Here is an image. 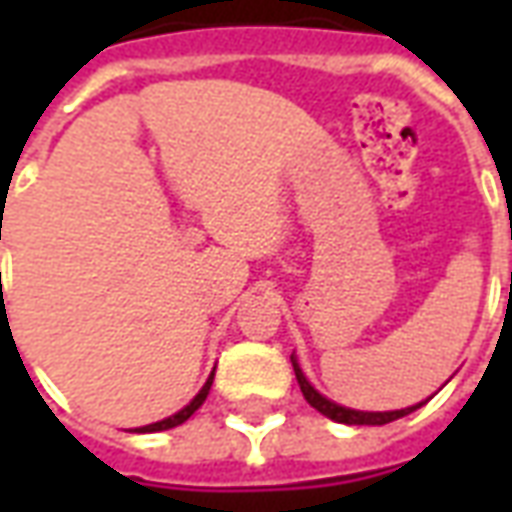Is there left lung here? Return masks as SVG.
I'll use <instances>...</instances> for the list:
<instances>
[{
	"label": "left lung",
	"instance_id": "1",
	"mask_svg": "<svg viewBox=\"0 0 512 512\" xmlns=\"http://www.w3.org/2000/svg\"><path fill=\"white\" fill-rule=\"evenodd\" d=\"M290 362H293V370H296V381H299L304 400H307L315 411H321L323 417L334 419V422H343V425H386V422H395V419L406 417V414H411V411H417L419 406H425V400H422V403H417V406L397 408V411H356V408H345L340 406V403L329 400L326 395H321V392L307 381V376H304V370H301L296 354L290 356Z\"/></svg>",
	"mask_w": 512,
	"mask_h": 512
}]
</instances>
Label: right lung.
<instances>
[{
    "mask_svg": "<svg viewBox=\"0 0 512 512\" xmlns=\"http://www.w3.org/2000/svg\"><path fill=\"white\" fill-rule=\"evenodd\" d=\"M213 373H216V370H213ZM213 373H211V376H208V381L202 384L200 392L191 397L189 406H183V408H180V411H175L172 417L158 419V422H153V425H145V428H134V433H158V430H169V428H178V425H183V422H186V419H189L191 414H194V411H197V408H200L202 403H205V397H208V392H211Z\"/></svg>",
    "mask_w": 512,
    "mask_h": 512,
    "instance_id": "1",
    "label": "right lung"
}]
</instances>
